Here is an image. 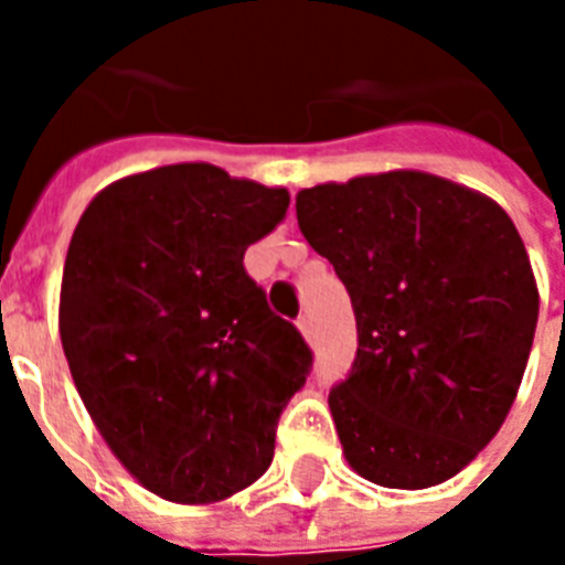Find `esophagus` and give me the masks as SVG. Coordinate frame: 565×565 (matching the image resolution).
Returning <instances> with one entry per match:
<instances>
[{"label":"esophagus","instance_id":"1","mask_svg":"<svg viewBox=\"0 0 565 565\" xmlns=\"http://www.w3.org/2000/svg\"><path fill=\"white\" fill-rule=\"evenodd\" d=\"M296 326H299V331H301V334H305V340H308V343H310V340H313V328H310V319L308 317H299V319H296Z\"/></svg>","mask_w":565,"mask_h":565}]
</instances>
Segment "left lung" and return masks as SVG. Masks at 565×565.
Returning <instances> with one entry per match:
<instances>
[{"instance_id": "left-lung-1", "label": "left lung", "mask_w": 565, "mask_h": 565, "mask_svg": "<svg viewBox=\"0 0 565 565\" xmlns=\"http://www.w3.org/2000/svg\"><path fill=\"white\" fill-rule=\"evenodd\" d=\"M296 216L358 319L352 370L328 395L345 460L390 490L448 481L499 434L534 345L540 292L516 225L411 170L301 190Z\"/></svg>"}]
</instances>
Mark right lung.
<instances>
[{"mask_svg":"<svg viewBox=\"0 0 565 565\" xmlns=\"http://www.w3.org/2000/svg\"><path fill=\"white\" fill-rule=\"evenodd\" d=\"M281 188L175 163L102 190L75 225L61 343L75 390L146 490L211 504L269 469L313 352L243 255L284 220Z\"/></svg>","mask_w":565,"mask_h":565,"instance_id":"obj_1","label":"right lung"}]
</instances>
